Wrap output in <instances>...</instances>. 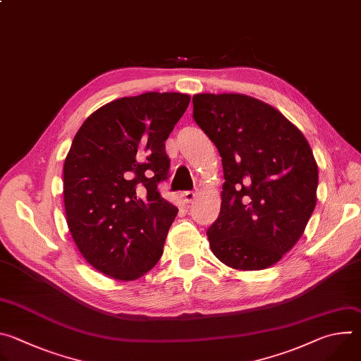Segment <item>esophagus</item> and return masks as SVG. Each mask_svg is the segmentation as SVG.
I'll list each match as a JSON object with an SVG mask.
<instances>
[{"label": "esophagus", "instance_id": "esophagus-1", "mask_svg": "<svg viewBox=\"0 0 361 361\" xmlns=\"http://www.w3.org/2000/svg\"><path fill=\"white\" fill-rule=\"evenodd\" d=\"M195 197H197V194L194 192V191H185V192H183V200H184V202H192L194 200H195Z\"/></svg>", "mask_w": 361, "mask_h": 361}]
</instances>
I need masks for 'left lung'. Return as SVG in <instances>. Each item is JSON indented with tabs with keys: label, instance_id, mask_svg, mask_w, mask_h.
<instances>
[{
	"label": "left lung",
	"instance_id": "8db88e82",
	"mask_svg": "<svg viewBox=\"0 0 361 361\" xmlns=\"http://www.w3.org/2000/svg\"><path fill=\"white\" fill-rule=\"evenodd\" d=\"M194 121L217 147L224 171L210 248L237 271L279 263L310 220L319 167L304 134L277 109L237 92L195 94Z\"/></svg>",
	"mask_w": 361,
	"mask_h": 361
}]
</instances>
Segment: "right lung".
<instances>
[{
  "label": "right lung",
  "instance_id": "1",
  "mask_svg": "<svg viewBox=\"0 0 361 361\" xmlns=\"http://www.w3.org/2000/svg\"><path fill=\"white\" fill-rule=\"evenodd\" d=\"M181 92L117 98L77 131L64 163V207L90 266L133 281L156 266L178 209L157 184L170 160L164 141L190 104Z\"/></svg>",
  "mask_w": 361,
  "mask_h": 361
}]
</instances>
